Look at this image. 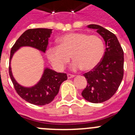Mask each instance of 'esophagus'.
<instances>
[{"mask_svg": "<svg viewBox=\"0 0 135 135\" xmlns=\"http://www.w3.org/2000/svg\"><path fill=\"white\" fill-rule=\"evenodd\" d=\"M74 76H75L74 75H73V74H68V78L69 79H70V78H74Z\"/></svg>", "mask_w": 135, "mask_h": 135, "instance_id": "34e87169", "label": "esophagus"}]
</instances>
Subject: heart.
I'll return each instance as SVG.
<instances>
[{"mask_svg": "<svg viewBox=\"0 0 135 135\" xmlns=\"http://www.w3.org/2000/svg\"><path fill=\"white\" fill-rule=\"evenodd\" d=\"M59 46L49 49L47 55L56 69L62 70L70 61L73 70L83 68L90 71L96 68L103 59L105 46L102 39L96 35L72 32L60 37Z\"/></svg>", "mask_w": 135, "mask_h": 135, "instance_id": "obj_1", "label": "heart"}]
</instances>
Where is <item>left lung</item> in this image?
Instances as JSON below:
<instances>
[{"instance_id":"8db88e82","label":"left lung","mask_w":135,"mask_h":135,"mask_svg":"<svg viewBox=\"0 0 135 135\" xmlns=\"http://www.w3.org/2000/svg\"><path fill=\"white\" fill-rule=\"evenodd\" d=\"M87 27L96 30L103 37L106 48L100 64L83 74L87 85L82 95L89 102L102 103L109 99L121 84L124 75V51L117 37L110 31L96 24Z\"/></svg>"}]
</instances>
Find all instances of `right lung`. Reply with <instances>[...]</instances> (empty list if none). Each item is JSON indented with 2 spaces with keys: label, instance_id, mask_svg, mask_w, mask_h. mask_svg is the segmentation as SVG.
I'll return each mask as SVG.
<instances>
[{
  "label": "right lung",
  "instance_id": "obj_1",
  "mask_svg": "<svg viewBox=\"0 0 135 135\" xmlns=\"http://www.w3.org/2000/svg\"><path fill=\"white\" fill-rule=\"evenodd\" d=\"M51 33L52 29L46 28H35L25 31L11 48L9 62L14 53L22 46H31L45 53ZM9 71L17 93L28 103L36 105H45L51 103L58 94L62 82L68 79L66 74L58 73L49 68H45L41 79L36 85L24 87L19 84L13 78L10 65Z\"/></svg>",
  "mask_w": 135,
  "mask_h": 135
}]
</instances>
